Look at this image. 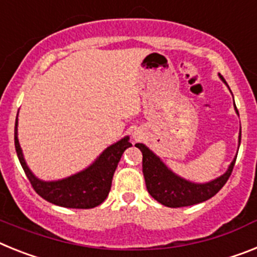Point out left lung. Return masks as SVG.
Returning a JSON list of instances; mask_svg holds the SVG:
<instances>
[{
    "label": "left lung",
    "instance_id": "left-lung-1",
    "mask_svg": "<svg viewBox=\"0 0 257 257\" xmlns=\"http://www.w3.org/2000/svg\"><path fill=\"white\" fill-rule=\"evenodd\" d=\"M220 79L226 84L225 79L220 75ZM235 111L238 113V110ZM240 145V132L239 141ZM142 153V172H144L145 182H146L147 191L154 199L162 203L163 206L178 208V207H187L206 202L209 198L221 190V187L226 184L233 172L235 159L230 163L224 175L220 177L206 182V184H196V182L187 181L171 171L164 163L156 156L153 151L144 144H136Z\"/></svg>",
    "mask_w": 257,
    "mask_h": 257
}]
</instances>
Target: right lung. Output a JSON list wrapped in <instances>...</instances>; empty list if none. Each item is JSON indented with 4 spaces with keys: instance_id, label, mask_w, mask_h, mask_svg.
<instances>
[{
    "instance_id": "right-lung-1",
    "label": "right lung",
    "mask_w": 257,
    "mask_h": 257,
    "mask_svg": "<svg viewBox=\"0 0 257 257\" xmlns=\"http://www.w3.org/2000/svg\"><path fill=\"white\" fill-rule=\"evenodd\" d=\"M14 141L19 162L36 193L53 204L80 209L94 208L104 202L111 190L113 173L121 159L122 153L132 146L126 136L107 147L94 163L84 171L58 181H42L33 175L24 160L18 140V117L15 120Z\"/></svg>"
}]
</instances>
